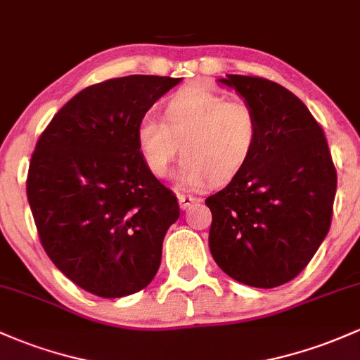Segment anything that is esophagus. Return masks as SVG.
<instances>
[{
    "instance_id": "obj_1",
    "label": "esophagus",
    "mask_w": 360,
    "mask_h": 360,
    "mask_svg": "<svg viewBox=\"0 0 360 360\" xmlns=\"http://www.w3.org/2000/svg\"><path fill=\"white\" fill-rule=\"evenodd\" d=\"M197 200H200V199H199V197H195V195L179 194V204H180L181 210H188V207H191L194 202H197Z\"/></svg>"
}]
</instances>
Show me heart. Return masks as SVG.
<instances>
[{"label": "heart", "mask_w": 360, "mask_h": 360, "mask_svg": "<svg viewBox=\"0 0 360 360\" xmlns=\"http://www.w3.org/2000/svg\"><path fill=\"white\" fill-rule=\"evenodd\" d=\"M261 123L257 111L240 99L191 86L163 106V122L146 117L137 125V148L153 175L163 179L181 154L179 179L191 187L226 185L254 158Z\"/></svg>", "instance_id": "1"}]
</instances>
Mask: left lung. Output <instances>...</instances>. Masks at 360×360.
Returning a JSON list of instances; mask_svg holds the SVG:
<instances>
[{"mask_svg":"<svg viewBox=\"0 0 360 360\" xmlns=\"http://www.w3.org/2000/svg\"><path fill=\"white\" fill-rule=\"evenodd\" d=\"M219 82L254 106L261 134L247 168L206 199L211 254L243 285L280 287L309 264L330 230L336 168L321 125L288 89L247 75Z\"/></svg>","mask_w":360,"mask_h":360,"instance_id":"1","label":"left lung"}]
</instances>
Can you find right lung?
Instances as JSON below:
<instances>
[{"instance_id":"add662e5","label":"right lung","mask_w":360,"mask_h":360,"mask_svg":"<svg viewBox=\"0 0 360 360\" xmlns=\"http://www.w3.org/2000/svg\"><path fill=\"white\" fill-rule=\"evenodd\" d=\"M181 79L129 75L80 91L41 134L27 199L46 254L68 280L104 299L146 288L176 195L142 160L137 125Z\"/></svg>"}]
</instances>
